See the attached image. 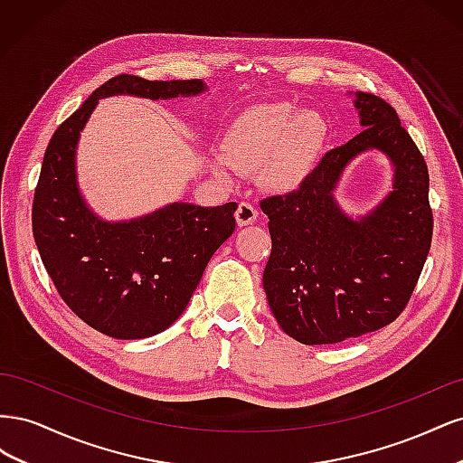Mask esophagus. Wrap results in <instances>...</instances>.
Listing matches in <instances>:
<instances>
[{
  "mask_svg": "<svg viewBox=\"0 0 463 463\" xmlns=\"http://www.w3.org/2000/svg\"><path fill=\"white\" fill-rule=\"evenodd\" d=\"M259 218V210L257 206H253L250 203H240L235 210V220L240 226H249V223H253Z\"/></svg>",
  "mask_w": 463,
  "mask_h": 463,
  "instance_id": "1",
  "label": "esophagus"
}]
</instances>
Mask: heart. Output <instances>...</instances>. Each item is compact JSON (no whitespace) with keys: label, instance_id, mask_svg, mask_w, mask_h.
Returning a JSON list of instances; mask_svg holds the SVG:
<instances>
[{"label":"heart","instance_id":"b5f03b06","mask_svg":"<svg viewBox=\"0 0 463 463\" xmlns=\"http://www.w3.org/2000/svg\"><path fill=\"white\" fill-rule=\"evenodd\" d=\"M328 138V121L318 111L288 102L250 106L223 133L213 172L230 181L232 170L253 172L260 165L266 187L289 191L313 170Z\"/></svg>","mask_w":463,"mask_h":463}]
</instances>
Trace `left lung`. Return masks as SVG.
Listing matches in <instances>:
<instances>
[{
	"mask_svg": "<svg viewBox=\"0 0 463 463\" xmlns=\"http://www.w3.org/2000/svg\"><path fill=\"white\" fill-rule=\"evenodd\" d=\"M363 129L325 154L299 189L260 201L272 237L262 286L282 330L307 345L338 344L394 322L408 305L432 240L423 154L383 98L355 94ZM381 149L395 165L389 197L354 221L335 203L345 165Z\"/></svg>",
	"mask_w": 463,
	"mask_h": 463,
	"instance_id": "left-lung-1",
	"label": "left lung"
}]
</instances>
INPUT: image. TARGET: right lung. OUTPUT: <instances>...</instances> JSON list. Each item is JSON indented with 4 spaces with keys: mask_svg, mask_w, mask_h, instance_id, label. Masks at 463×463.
Wrapping results in <instances>:
<instances>
[{
    "mask_svg": "<svg viewBox=\"0 0 463 463\" xmlns=\"http://www.w3.org/2000/svg\"><path fill=\"white\" fill-rule=\"evenodd\" d=\"M203 90L201 79L167 82L118 75L50 138L33 203L34 241L69 309L111 338H148L174 325L210 257L233 233L237 203L214 208L174 203L129 222L100 220L77 185L79 135L98 98L133 94L167 100Z\"/></svg>",
    "mask_w": 463,
    "mask_h": 463,
    "instance_id": "obj_1",
    "label": "right lung"
}]
</instances>
